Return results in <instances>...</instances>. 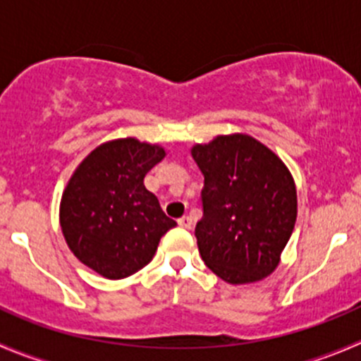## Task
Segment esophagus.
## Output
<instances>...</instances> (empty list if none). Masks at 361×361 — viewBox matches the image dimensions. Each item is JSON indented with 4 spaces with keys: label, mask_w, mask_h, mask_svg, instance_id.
Instances as JSON below:
<instances>
[{
    "label": "esophagus",
    "mask_w": 361,
    "mask_h": 361,
    "mask_svg": "<svg viewBox=\"0 0 361 361\" xmlns=\"http://www.w3.org/2000/svg\"><path fill=\"white\" fill-rule=\"evenodd\" d=\"M178 225L183 228H190L192 227V218L190 216H181L178 218Z\"/></svg>",
    "instance_id": "obj_1"
}]
</instances>
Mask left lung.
Masks as SVG:
<instances>
[{
	"mask_svg": "<svg viewBox=\"0 0 361 361\" xmlns=\"http://www.w3.org/2000/svg\"><path fill=\"white\" fill-rule=\"evenodd\" d=\"M204 176L195 238L204 264L232 285L260 281L279 264L297 220V190L285 164L248 134L195 145Z\"/></svg>",
	"mask_w": 361,
	"mask_h": 361,
	"instance_id": "left-lung-1",
	"label": "left lung"
}]
</instances>
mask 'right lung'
I'll list each match as a JSON object with an SVG mask.
<instances>
[{
  "label": "right lung",
  "mask_w": 361,
  "mask_h": 361,
  "mask_svg": "<svg viewBox=\"0 0 361 361\" xmlns=\"http://www.w3.org/2000/svg\"><path fill=\"white\" fill-rule=\"evenodd\" d=\"M164 157V148L134 137L110 141L97 147L69 180L61 201V227L69 250L97 274L122 279L137 272L176 225L143 183Z\"/></svg>",
  "instance_id": "obj_1"
}]
</instances>
